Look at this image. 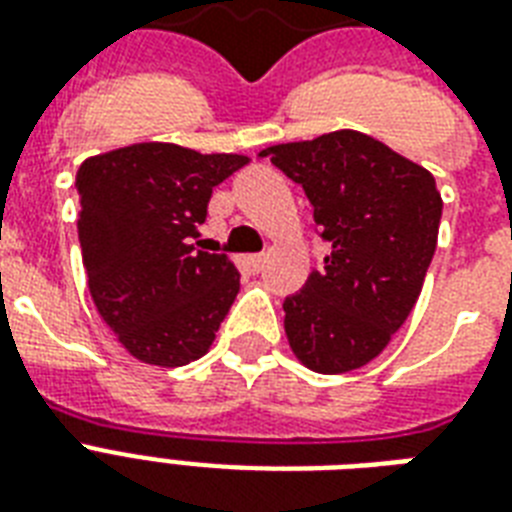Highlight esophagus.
Wrapping results in <instances>:
<instances>
[{"instance_id":"1","label":"esophagus","mask_w":512,"mask_h":512,"mask_svg":"<svg viewBox=\"0 0 512 512\" xmlns=\"http://www.w3.org/2000/svg\"><path fill=\"white\" fill-rule=\"evenodd\" d=\"M247 265L252 273H260L265 268V255H249Z\"/></svg>"}]
</instances>
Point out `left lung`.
I'll use <instances>...</instances> for the list:
<instances>
[{
  "instance_id": "8db88e82",
  "label": "left lung",
  "mask_w": 512,
  "mask_h": 512,
  "mask_svg": "<svg viewBox=\"0 0 512 512\" xmlns=\"http://www.w3.org/2000/svg\"><path fill=\"white\" fill-rule=\"evenodd\" d=\"M260 156L303 185L332 249L324 268L284 300L289 348L313 372H353L380 356L420 297L444 209L436 180L356 130Z\"/></svg>"
}]
</instances>
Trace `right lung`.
Listing matches in <instances>:
<instances>
[{"mask_svg": "<svg viewBox=\"0 0 512 512\" xmlns=\"http://www.w3.org/2000/svg\"><path fill=\"white\" fill-rule=\"evenodd\" d=\"M249 164L175 143L90 156L76 172L79 244L92 303L132 356L183 366L204 356L239 295L225 255L191 244L212 188Z\"/></svg>", "mask_w": 512, "mask_h": 512, "instance_id": "obj_1", "label": "right lung"}]
</instances>
